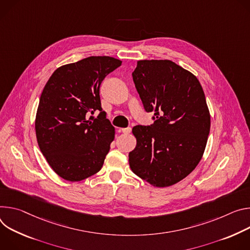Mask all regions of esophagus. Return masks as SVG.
Returning a JSON list of instances; mask_svg holds the SVG:
<instances>
[{"instance_id":"1","label":"esophagus","mask_w":250,"mask_h":250,"mask_svg":"<svg viewBox=\"0 0 250 250\" xmlns=\"http://www.w3.org/2000/svg\"><path fill=\"white\" fill-rule=\"evenodd\" d=\"M120 132L124 133V134H129L131 132V128L128 127V128H122V129H119Z\"/></svg>"}]
</instances>
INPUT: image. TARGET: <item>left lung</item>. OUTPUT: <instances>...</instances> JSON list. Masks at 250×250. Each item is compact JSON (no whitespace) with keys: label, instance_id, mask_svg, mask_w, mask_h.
<instances>
[{"label":"left lung","instance_id":"1","mask_svg":"<svg viewBox=\"0 0 250 250\" xmlns=\"http://www.w3.org/2000/svg\"><path fill=\"white\" fill-rule=\"evenodd\" d=\"M132 76L154 123L133 127L137 145L129 153L130 168L154 187L175 185L195 170L206 149L210 115L203 87L168 60L137 62Z\"/></svg>","mask_w":250,"mask_h":250}]
</instances>
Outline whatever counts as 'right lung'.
<instances>
[{
  "label": "right lung",
  "instance_id": "right-lung-1",
  "mask_svg": "<svg viewBox=\"0 0 250 250\" xmlns=\"http://www.w3.org/2000/svg\"><path fill=\"white\" fill-rule=\"evenodd\" d=\"M122 62L89 57L55 70L42 92L36 116L39 147L51 169L69 182L102 168L115 129L101 108L99 88ZM98 109L97 119L87 116Z\"/></svg>",
  "mask_w": 250,
  "mask_h": 250
}]
</instances>
